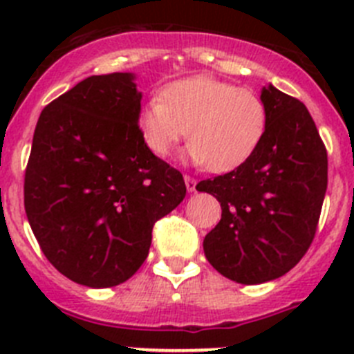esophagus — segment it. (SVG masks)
<instances>
[{
    "instance_id": "1",
    "label": "esophagus",
    "mask_w": 354,
    "mask_h": 354,
    "mask_svg": "<svg viewBox=\"0 0 354 354\" xmlns=\"http://www.w3.org/2000/svg\"><path fill=\"white\" fill-rule=\"evenodd\" d=\"M184 183H186L187 193H195L196 192V180L193 179V177L186 175V177H184Z\"/></svg>"
}]
</instances>
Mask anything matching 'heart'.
<instances>
[{
  "instance_id": "1",
  "label": "heart",
  "mask_w": 354,
  "mask_h": 354,
  "mask_svg": "<svg viewBox=\"0 0 354 354\" xmlns=\"http://www.w3.org/2000/svg\"><path fill=\"white\" fill-rule=\"evenodd\" d=\"M138 129L152 154L167 158L186 136L184 159L212 171H230L248 161L268 129V108L253 90L212 76L168 83L138 115Z\"/></svg>"
}]
</instances>
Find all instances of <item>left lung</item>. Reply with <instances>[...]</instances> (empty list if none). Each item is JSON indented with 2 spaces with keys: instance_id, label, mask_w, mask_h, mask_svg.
Segmentation results:
<instances>
[{
  "instance_id": "obj_1",
  "label": "left lung",
  "mask_w": 354,
  "mask_h": 354,
  "mask_svg": "<svg viewBox=\"0 0 354 354\" xmlns=\"http://www.w3.org/2000/svg\"><path fill=\"white\" fill-rule=\"evenodd\" d=\"M268 129L255 154L236 170L198 183L221 205V220L204 239L207 261L237 283L280 278L314 239L328 186V158L308 109L262 86Z\"/></svg>"
}]
</instances>
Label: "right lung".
Listing matches in <instances>:
<instances>
[{"mask_svg":"<svg viewBox=\"0 0 354 354\" xmlns=\"http://www.w3.org/2000/svg\"><path fill=\"white\" fill-rule=\"evenodd\" d=\"M133 72L90 76L42 109L24 177V209L48 261L80 286L126 282L152 227L186 196L183 175L138 129Z\"/></svg>","mask_w":354,"mask_h":354,"instance_id":"1","label":"right lung"}]
</instances>
